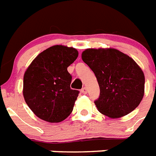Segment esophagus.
Instances as JSON below:
<instances>
[{
    "label": "esophagus",
    "instance_id": "obj_1",
    "mask_svg": "<svg viewBox=\"0 0 156 156\" xmlns=\"http://www.w3.org/2000/svg\"><path fill=\"white\" fill-rule=\"evenodd\" d=\"M87 92H88V91H87V88H86V87H84V88L81 89V93H83V94H86V93H87Z\"/></svg>",
    "mask_w": 156,
    "mask_h": 156
}]
</instances>
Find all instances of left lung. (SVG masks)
Here are the masks:
<instances>
[{"label":"left lung","instance_id":"obj_1","mask_svg":"<svg viewBox=\"0 0 156 156\" xmlns=\"http://www.w3.org/2000/svg\"><path fill=\"white\" fill-rule=\"evenodd\" d=\"M82 59L95 74L100 87L96 100L99 112L111 118L138 107L144 95L145 77L135 61L113 48L86 49Z\"/></svg>","mask_w":156,"mask_h":156}]
</instances>
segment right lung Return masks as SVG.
Listing matches in <instances>:
<instances>
[{
    "mask_svg": "<svg viewBox=\"0 0 156 156\" xmlns=\"http://www.w3.org/2000/svg\"><path fill=\"white\" fill-rule=\"evenodd\" d=\"M78 57L73 47L55 45L41 52L23 77V96L37 117L48 122H59L72 112L79 91L70 88L68 68Z\"/></svg>",
    "mask_w": 156,
    "mask_h": 156,
    "instance_id": "right-lung-1",
    "label": "right lung"
}]
</instances>
